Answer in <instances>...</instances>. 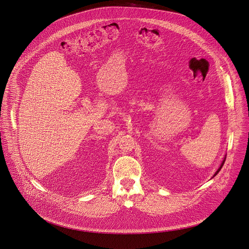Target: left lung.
Segmentation results:
<instances>
[{
    "label": "left lung",
    "mask_w": 249,
    "mask_h": 249,
    "mask_svg": "<svg viewBox=\"0 0 249 249\" xmlns=\"http://www.w3.org/2000/svg\"><path fill=\"white\" fill-rule=\"evenodd\" d=\"M224 161H225V157L223 158V160H222V161H221V165H220V167L218 168V170H217V171L215 172V174H214V176H213L212 178H214V177H215V176H216V175H217V174H218V173H219V172L221 171V167L223 166V163H224Z\"/></svg>",
    "instance_id": "left-lung-1"
}]
</instances>
